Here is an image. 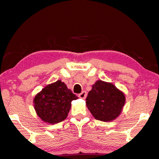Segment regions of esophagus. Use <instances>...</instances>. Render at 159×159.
I'll use <instances>...</instances> for the list:
<instances>
[{
  "instance_id": "34e87169",
  "label": "esophagus",
  "mask_w": 159,
  "mask_h": 159,
  "mask_svg": "<svg viewBox=\"0 0 159 159\" xmlns=\"http://www.w3.org/2000/svg\"><path fill=\"white\" fill-rule=\"evenodd\" d=\"M86 96H87V93L85 91L82 92L81 93L79 94V97L82 99H84L85 98H86Z\"/></svg>"
}]
</instances>
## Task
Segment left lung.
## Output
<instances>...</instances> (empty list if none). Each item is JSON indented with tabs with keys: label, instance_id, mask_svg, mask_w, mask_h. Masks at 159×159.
Segmentation results:
<instances>
[{
	"label": "left lung",
	"instance_id": "obj_1",
	"mask_svg": "<svg viewBox=\"0 0 159 159\" xmlns=\"http://www.w3.org/2000/svg\"><path fill=\"white\" fill-rule=\"evenodd\" d=\"M125 102L123 92L110 82L98 80L86 98V105L96 120L112 121L120 115Z\"/></svg>",
	"mask_w": 159,
	"mask_h": 159
}]
</instances>
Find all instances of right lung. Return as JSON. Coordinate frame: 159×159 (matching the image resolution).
I'll return each mask as SVG.
<instances>
[{
	"mask_svg": "<svg viewBox=\"0 0 159 159\" xmlns=\"http://www.w3.org/2000/svg\"><path fill=\"white\" fill-rule=\"evenodd\" d=\"M78 98L61 80L49 84L34 98V109L41 120L56 124L66 118L71 102Z\"/></svg>",
	"mask_w": 159,
	"mask_h": 159,
	"instance_id": "add662e5",
	"label": "right lung"
}]
</instances>
